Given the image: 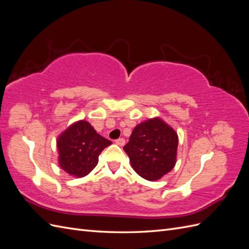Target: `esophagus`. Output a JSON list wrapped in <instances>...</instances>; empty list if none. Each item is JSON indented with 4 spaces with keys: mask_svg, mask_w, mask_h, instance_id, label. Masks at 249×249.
<instances>
[{
    "mask_svg": "<svg viewBox=\"0 0 249 249\" xmlns=\"http://www.w3.org/2000/svg\"><path fill=\"white\" fill-rule=\"evenodd\" d=\"M115 143L119 146H124L125 144V140L124 138H119V139L115 140Z\"/></svg>",
    "mask_w": 249,
    "mask_h": 249,
    "instance_id": "obj_1",
    "label": "esophagus"
}]
</instances>
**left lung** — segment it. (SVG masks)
I'll return each mask as SVG.
<instances>
[{
  "label": "left lung",
  "instance_id": "1",
  "mask_svg": "<svg viewBox=\"0 0 249 249\" xmlns=\"http://www.w3.org/2000/svg\"><path fill=\"white\" fill-rule=\"evenodd\" d=\"M178 145L177 132L162 118L154 117L135 126L124 149L133 169L155 182L175 167Z\"/></svg>",
  "mask_w": 249,
  "mask_h": 249
}]
</instances>
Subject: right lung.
Instances as JSON below:
<instances>
[{
    "mask_svg": "<svg viewBox=\"0 0 249 249\" xmlns=\"http://www.w3.org/2000/svg\"><path fill=\"white\" fill-rule=\"evenodd\" d=\"M112 142L97 134L86 120L71 124L57 138L58 163L66 173L83 178L96 166L99 156Z\"/></svg>",
    "mask_w": 249,
    "mask_h": 249,
    "instance_id": "obj_1",
    "label": "right lung"
}]
</instances>
